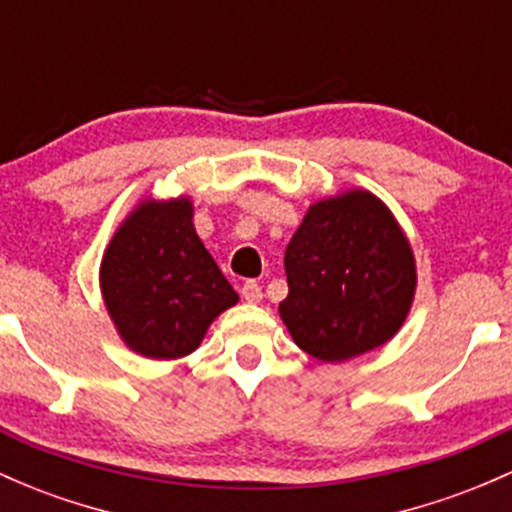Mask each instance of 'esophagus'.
<instances>
[{"mask_svg":"<svg viewBox=\"0 0 512 512\" xmlns=\"http://www.w3.org/2000/svg\"><path fill=\"white\" fill-rule=\"evenodd\" d=\"M240 294H243V299L247 303H260L262 301V286L257 284V282H252V279H250V282L243 284Z\"/></svg>","mask_w":512,"mask_h":512,"instance_id":"obj_1","label":"esophagus"}]
</instances>
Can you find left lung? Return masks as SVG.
Masks as SVG:
<instances>
[{"label": "left lung", "instance_id": "8db88e82", "mask_svg": "<svg viewBox=\"0 0 512 512\" xmlns=\"http://www.w3.org/2000/svg\"><path fill=\"white\" fill-rule=\"evenodd\" d=\"M284 269L289 296L279 313L296 345L323 362L384 345L413 301L411 245L369 192L311 206L286 245Z\"/></svg>", "mask_w": 512, "mask_h": 512}]
</instances>
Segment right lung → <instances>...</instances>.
<instances>
[{"mask_svg":"<svg viewBox=\"0 0 512 512\" xmlns=\"http://www.w3.org/2000/svg\"><path fill=\"white\" fill-rule=\"evenodd\" d=\"M101 294L138 355L184 357L238 294L192 223V201H145L106 247Z\"/></svg>","mask_w":512,"mask_h":512,"instance_id":"1","label":"right lung"}]
</instances>
